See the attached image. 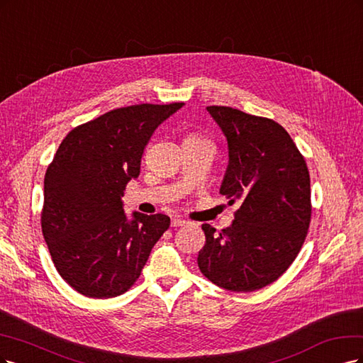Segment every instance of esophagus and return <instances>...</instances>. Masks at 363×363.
<instances>
[{
  "label": "esophagus",
  "instance_id": "1",
  "mask_svg": "<svg viewBox=\"0 0 363 363\" xmlns=\"http://www.w3.org/2000/svg\"><path fill=\"white\" fill-rule=\"evenodd\" d=\"M186 220L181 218V217H173L172 218V226H185Z\"/></svg>",
  "mask_w": 363,
  "mask_h": 363
}]
</instances>
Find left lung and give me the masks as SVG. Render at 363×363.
Wrapping results in <instances>:
<instances>
[{
    "mask_svg": "<svg viewBox=\"0 0 363 363\" xmlns=\"http://www.w3.org/2000/svg\"><path fill=\"white\" fill-rule=\"evenodd\" d=\"M228 140L229 164L220 194L240 206L216 233L202 225L197 265L220 288L250 292L273 284L296 259L311 223L305 158L277 122L230 107H206Z\"/></svg>",
    "mask_w": 363,
    "mask_h": 363,
    "instance_id": "obj_1",
    "label": "left lung"
}]
</instances>
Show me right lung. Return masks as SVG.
Here are the masks:
<instances>
[{
	"label": "right lung",
	"instance_id": "add662e5",
	"mask_svg": "<svg viewBox=\"0 0 363 363\" xmlns=\"http://www.w3.org/2000/svg\"><path fill=\"white\" fill-rule=\"evenodd\" d=\"M182 102L111 110L69 133L45 174L42 232L57 272L79 294L110 298L130 289L170 225L164 214L123 211L126 184L143 150Z\"/></svg>",
	"mask_w": 363,
	"mask_h": 363
}]
</instances>
